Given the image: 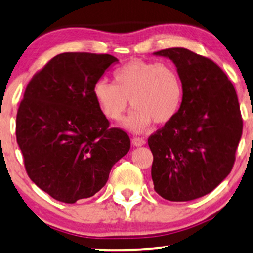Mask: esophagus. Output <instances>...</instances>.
<instances>
[{
	"mask_svg": "<svg viewBox=\"0 0 253 253\" xmlns=\"http://www.w3.org/2000/svg\"><path fill=\"white\" fill-rule=\"evenodd\" d=\"M131 144L134 146H142L145 144V141L143 138H139V137H134L131 139Z\"/></svg>",
	"mask_w": 253,
	"mask_h": 253,
	"instance_id": "esophagus-1",
	"label": "esophagus"
}]
</instances>
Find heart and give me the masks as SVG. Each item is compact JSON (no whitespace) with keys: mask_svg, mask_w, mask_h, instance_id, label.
Returning <instances> with one entry per match:
<instances>
[{"mask_svg":"<svg viewBox=\"0 0 253 253\" xmlns=\"http://www.w3.org/2000/svg\"><path fill=\"white\" fill-rule=\"evenodd\" d=\"M115 84L100 79L93 87L97 104L107 118L118 120L129 100L134 107L124 126L134 133L151 123L166 124L178 112L183 99L182 82L171 67L164 63L133 60L115 71Z\"/></svg>","mask_w":253,"mask_h":253,"instance_id":"b5f03b06","label":"heart"}]
</instances>
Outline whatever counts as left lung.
Wrapping results in <instances>:
<instances>
[{"instance_id": "obj_1", "label": "left lung", "mask_w": 253, "mask_h": 253, "mask_svg": "<svg viewBox=\"0 0 253 253\" xmlns=\"http://www.w3.org/2000/svg\"><path fill=\"white\" fill-rule=\"evenodd\" d=\"M170 59L182 82L179 110L148 139L154 190L169 201L213 191L231 172L243 122L234 86L210 59L187 48L154 52Z\"/></svg>"}]
</instances>
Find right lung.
<instances>
[{
    "label": "right lung",
    "mask_w": 253,
    "mask_h": 253,
    "mask_svg": "<svg viewBox=\"0 0 253 253\" xmlns=\"http://www.w3.org/2000/svg\"><path fill=\"white\" fill-rule=\"evenodd\" d=\"M119 60L110 54L67 52L32 78L18 109L16 135L29 178L65 203L93 197L130 139L108 119L93 94Z\"/></svg>",
    "instance_id": "right-lung-1"
}]
</instances>
